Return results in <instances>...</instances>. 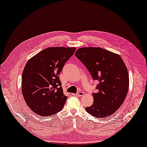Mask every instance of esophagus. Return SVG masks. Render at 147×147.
<instances>
[{"label":"esophagus","instance_id":"obj_1","mask_svg":"<svg viewBox=\"0 0 147 147\" xmlns=\"http://www.w3.org/2000/svg\"><path fill=\"white\" fill-rule=\"evenodd\" d=\"M76 95L77 96H79V97L82 96L84 95V92H79L78 93L76 94Z\"/></svg>","mask_w":147,"mask_h":147}]
</instances>
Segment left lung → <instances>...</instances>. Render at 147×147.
Returning <instances> with one entry per match:
<instances>
[{
  "label": "left lung",
  "mask_w": 147,
  "mask_h": 147,
  "mask_svg": "<svg viewBox=\"0 0 147 147\" xmlns=\"http://www.w3.org/2000/svg\"><path fill=\"white\" fill-rule=\"evenodd\" d=\"M75 55L86 66L94 80H98L93 104L86 111L93 117L105 118L115 113L123 102L129 88V74L121 57L95 47L78 49Z\"/></svg>",
  "instance_id": "1"
}]
</instances>
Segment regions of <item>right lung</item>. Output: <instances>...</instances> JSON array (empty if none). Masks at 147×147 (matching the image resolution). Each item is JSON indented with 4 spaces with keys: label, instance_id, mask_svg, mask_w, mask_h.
I'll return each mask as SVG.
<instances>
[{
    "label": "right lung",
    "instance_id": "obj_1",
    "mask_svg": "<svg viewBox=\"0 0 147 147\" xmlns=\"http://www.w3.org/2000/svg\"><path fill=\"white\" fill-rule=\"evenodd\" d=\"M76 49L50 47L27 62L22 74V92L27 105L36 114L48 117L63 109L68 97L59 75Z\"/></svg>",
    "mask_w": 147,
    "mask_h": 147
}]
</instances>
